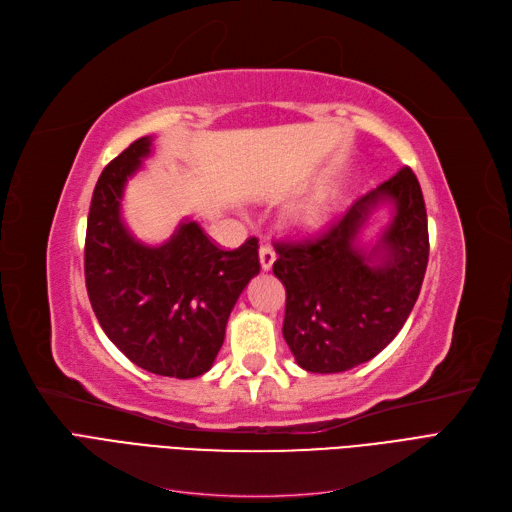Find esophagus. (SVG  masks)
I'll return each mask as SVG.
<instances>
[{
	"mask_svg": "<svg viewBox=\"0 0 512 512\" xmlns=\"http://www.w3.org/2000/svg\"><path fill=\"white\" fill-rule=\"evenodd\" d=\"M273 262H275V252L269 248V245H262V248H260V267H262V271H271Z\"/></svg>",
	"mask_w": 512,
	"mask_h": 512,
	"instance_id": "esophagus-1",
	"label": "esophagus"
}]
</instances>
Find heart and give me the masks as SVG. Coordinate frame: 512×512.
I'll use <instances>...</instances> for the list:
<instances>
[{"label":"heart","mask_w":512,"mask_h":512,"mask_svg":"<svg viewBox=\"0 0 512 512\" xmlns=\"http://www.w3.org/2000/svg\"><path fill=\"white\" fill-rule=\"evenodd\" d=\"M328 214H330V201L320 197L298 207L294 211V222L303 228H315L326 222Z\"/></svg>","instance_id":"b5f03b06"}]
</instances>
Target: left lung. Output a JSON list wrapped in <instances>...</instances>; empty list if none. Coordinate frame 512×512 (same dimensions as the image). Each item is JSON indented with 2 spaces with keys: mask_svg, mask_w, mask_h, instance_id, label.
<instances>
[{
  "mask_svg": "<svg viewBox=\"0 0 512 512\" xmlns=\"http://www.w3.org/2000/svg\"><path fill=\"white\" fill-rule=\"evenodd\" d=\"M395 218L370 251L357 245L367 216ZM273 273L286 286L284 339L309 373H343L375 358L407 322L424 281L430 241L421 186L409 167L358 199L320 237L277 241Z\"/></svg>",
  "mask_w": 512,
  "mask_h": 512,
  "instance_id": "obj_1",
  "label": "left lung"
}]
</instances>
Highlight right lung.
Here are the masks:
<instances>
[{"label":"right lung","mask_w":512,"mask_h":512,"mask_svg":"<svg viewBox=\"0 0 512 512\" xmlns=\"http://www.w3.org/2000/svg\"><path fill=\"white\" fill-rule=\"evenodd\" d=\"M150 150L152 137H139L99 175L86 222V290L103 332L133 364L192 379L214 364L228 315L260 273L258 239L226 252L184 220L161 245L137 241L120 201Z\"/></svg>","instance_id":"1"}]
</instances>
